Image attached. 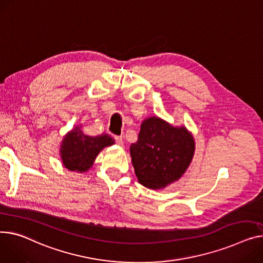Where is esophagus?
Segmentation results:
<instances>
[{"label":"esophagus","instance_id":"1","mask_svg":"<svg viewBox=\"0 0 263 263\" xmlns=\"http://www.w3.org/2000/svg\"><path fill=\"white\" fill-rule=\"evenodd\" d=\"M114 139H115V143H116L117 145H119V146L124 145V141H122V136H121V135H116V136L114 137Z\"/></svg>","mask_w":263,"mask_h":263}]
</instances>
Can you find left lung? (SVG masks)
<instances>
[{"label":"left lung","instance_id":"left-lung-1","mask_svg":"<svg viewBox=\"0 0 263 263\" xmlns=\"http://www.w3.org/2000/svg\"><path fill=\"white\" fill-rule=\"evenodd\" d=\"M130 153L138 182L159 189L183 176L194 156L195 141L184 127L174 128L154 116L143 121Z\"/></svg>","mask_w":263,"mask_h":263}]
</instances>
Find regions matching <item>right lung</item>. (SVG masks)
Returning <instances> with one entry per match:
<instances>
[{"label":"right lung","instance_id":"add662e5","mask_svg":"<svg viewBox=\"0 0 263 263\" xmlns=\"http://www.w3.org/2000/svg\"><path fill=\"white\" fill-rule=\"evenodd\" d=\"M114 144V139L106 133L92 137L82 133L79 128L68 132L61 144V159L65 168L71 171L84 172L90 169L98 153Z\"/></svg>","mask_w":263,"mask_h":263}]
</instances>
